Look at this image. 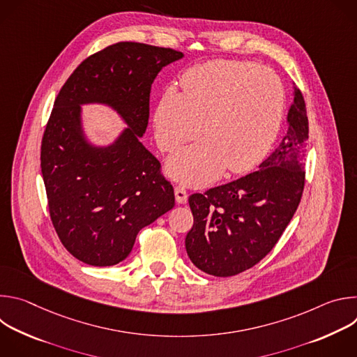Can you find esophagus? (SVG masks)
Segmentation results:
<instances>
[{"label": "esophagus", "instance_id": "esophagus-1", "mask_svg": "<svg viewBox=\"0 0 357 357\" xmlns=\"http://www.w3.org/2000/svg\"><path fill=\"white\" fill-rule=\"evenodd\" d=\"M175 199L178 203H186L188 202V192L183 186H175Z\"/></svg>", "mask_w": 357, "mask_h": 357}]
</instances>
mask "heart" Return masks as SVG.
<instances>
[{"label":"heart","mask_w":357,"mask_h":357,"mask_svg":"<svg viewBox=\"0 0 357 357\" xmlns=\"http://www.w3.org/2000/svg\"><path fill=\"white\" fill-rule=\"evenodd\" d=\"M182 93L168 87L155 110V139L169 152L181 148L167 171L174 179L206 185L227 169L241 174L257 165L273 145L284 113L285 93L280 77L267 68L243 61H211L188 69ZM204 126H202L201 124Z\"/></svg>","instance_id":"1"}]
</instances>
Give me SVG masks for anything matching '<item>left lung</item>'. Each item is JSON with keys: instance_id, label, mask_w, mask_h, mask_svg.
I'll list each match as a JSON object with an SVG mask.
<instances>
[{"instance_id": "obj_1", "label": "left lung", "mask_w": 357, "mask_h": 357, "mask_svg": "<svg viewBox=\"0 0 357 357\" xmlns=\"http://www.w3.org/2000/svg\"><path fill=\"white\" fill-rule=\"evenodd\" d=\"M287 126L282 141L259 171L189 196L193 226L185 247L203 273L231 277L256 266L291 222L305 185L310 132L307 107L296 87Z\"/></svg>"}]
</instances>
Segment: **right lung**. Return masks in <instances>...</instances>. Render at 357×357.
<instances>
[{"label": "right lung", "mask_w": 357, "mask_h": 357, "mask_svg": "<svg viewBox=\"0 0 357 357\" xmlns=\"http://www.w3.org/2000/svg\"><path fill=\"white\" fill-rule=\"evenodd\" d=\"M182 52L119 42L84 59L61 89L40 146L50 219L77 260L119 264L138 231L175 206L160 161L142 145L151 84ZM112 107L128 124L109 146H94L81 124L83 104Z\"/></svg>", "instance_id": "add662e5"}]
</instances>
